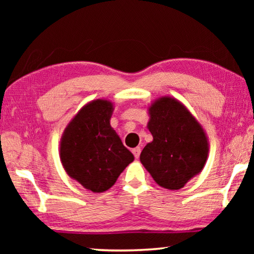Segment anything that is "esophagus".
<instances>
[{
    "instance_id": "1",
    "label": "esophagus",
    "mask_w": 254,
    "mask_h": 254,
    "mask_svg": "<svg viewBox=\"0 0 254 254\" xmlns=\"http://www.w3.org/2000/svg\"><path fill=\"white\" fill-rule=\"evenodd\" d=\"M132 152H133V154H134V157L137 159L140 157V153H141V149H140V147H136V148H134V149H132Z\"/></svg>"
}]
</instances>
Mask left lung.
<instances>
[{
    "label": "left lung",
    "mask_w": 254,
    "mask_h": 254,
    "mask_svg": "<svg viewBox=\"0 0 254 254\" xmlns=\"http://www.w3.org/2000/svg\"><path fill=\"white\" fill-rule=\"evenodd\" d=\"M148 111L147 127L153 140L143 148L140 161L159 186L178 190L203 170L208 137L194 115L175 97H159Z\"/></svg>",
    "instance_id": "left-lung-1"
}]
</instances>
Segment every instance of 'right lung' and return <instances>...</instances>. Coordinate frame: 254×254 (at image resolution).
<instances>
[{
	"label": "right lung",
	"instance_id": "right-lung-1",
	"mask_svg": "<svg viewBox=\"0 0 254 254\" xmlns=\"http://www.w3.org/2000/svg\"><path fill=\"white\" fill-rule=\"evenodd\" d=\"M113 103L104 98L88 102L77 112L62 135L59 157L64 169L84 188L103 192L134 160L111 127Z\"/></svg>",
	"mask_w": 254,
	"mask_h": 254
}]
</instances>
